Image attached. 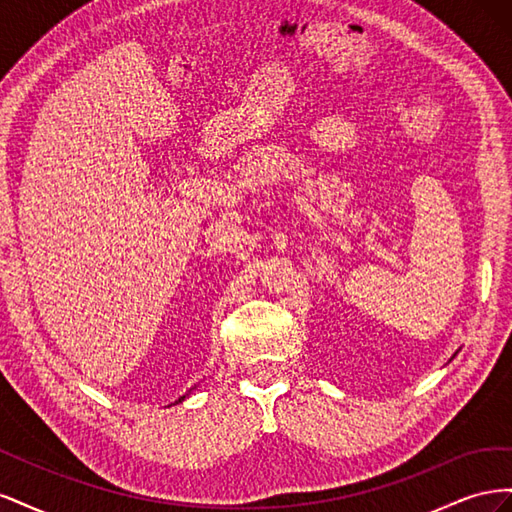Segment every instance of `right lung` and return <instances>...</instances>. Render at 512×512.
<instances>
[{"mask_svg": "<svg viewBox=\"0 0 512 512\" xmlns=\"http://www.w3.org/2000/svg\"><path fill=\"white\" fill-rule=\"evenodd\" d=\"M181 399H183V397H181ZM181 399H179V401H181Z\"/></svg>", "mask_w": 512, "mask_h": 512, "instance_id": "1", "label": "right lung"}]
</instances>
